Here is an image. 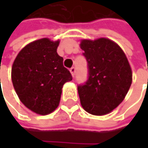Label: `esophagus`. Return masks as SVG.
I'll return each instance as SVG.
<instances>
[{
  "label": "esophagus",
  "instance_id": "1",
  "mask_svg": "<svg viewBox=\"0 0 148 148\" xmlns=\"http://www.w3.org/2000/svg\"><path fill=\"white\" fill-rule=\"evenodd\" d=\"M70 71H71L72 77H75V75H76V68H75L74 66H73V67H71V69H70Z\"/></svg>",
  "mask_w": 148,
  "mask_h": 148
}]
</instances>
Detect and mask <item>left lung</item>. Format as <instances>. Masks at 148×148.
Returning <instances> with one entry per match:
<instances>
[{
	"mask_svg": "<svg viewBox=\"0 0 148 148\" xmlns=\"http://www.w3.org/2000/svg\"><path fill=\"white\" fill-rule=\"evenodd\" d=\"M81 49L87 62L86 82L77 86L84 110L104 115L122 102L132 84V71L120 47L108 38L82 40Z\"/></svg>",
	"mask_w": 148,
	"mask_h": 148,
	"instance_id": "left-lung-1",
	"label": "left lung"
}]
</instances>
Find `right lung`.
<instances>
[{
  "label": "right lung",
  "mask_w": 148,
  "mask_h": 148,
  "mask_svg": "<svg viewBox=\"0 0 148 148\" xmlns=\"http://www.w3.org/2000/svg\"><path fill=\"white\" fill-rule=\"evenodd\" d=\"M59 41L41 38L20 51L14 59L11 78L21 102L34 113L46 115L59 105L62 86L72 80L57 53Z\"/></svg>",
  "instance_id": "right-lung-1"
}]
</instances>
